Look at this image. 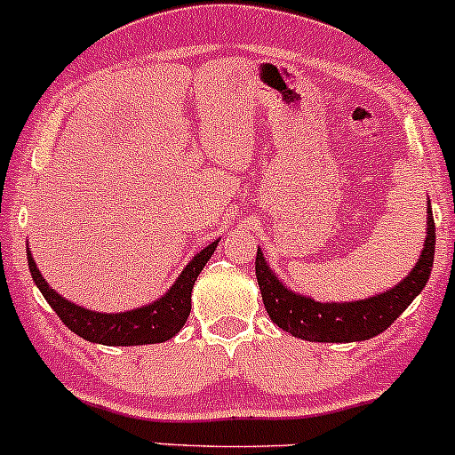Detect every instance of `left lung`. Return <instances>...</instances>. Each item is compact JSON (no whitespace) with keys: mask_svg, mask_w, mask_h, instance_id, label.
Segmentation results:
<instances>
[{"mask_svg":"<svg viewBox=\"0 0 455 455\" xmlns=\"http://www.w3.org/2000/svg\"><path fill=\"white\" fill-rule=\"evenodd\" d=\"M434 250H436V226H434L432 205H427V236L420 259L414 269L390 291L355 302H315L313 298L299 296L284 287L269 269L260 247L256 251V278L267 313L280 329L307 341L348 344L383 332L410 307L411 299L427 284L434 267Z\"/></svg>","mask_w":455,"mask_h":455,"instance_id":"8db88e82","label":"left lung"}]
</instances>
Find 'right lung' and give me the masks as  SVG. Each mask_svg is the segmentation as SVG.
I'll return each mask as SVG.
<instances>
[{"instance_id":"obj_1","label":"right lung","mask_w":455,"mask_h":455,"mask_svg":"<svg viewBox=\"0 0 455 455\" xmlns=\"http://www.w3.org/2000/svg\"><path fill=\"white\" fill-rule=\"evenodd\" d=\"M219 241L210 243L205 250H201L184 271L180 278L175 280L171 289L157 298L156 302L147 304V307L133 308V311L124 313H98L89 311V308L78 307V304L69 302L63 296L54 291L41 271L36 269V262L32 259L30 250H28V267L35 284L44 298L48 299L50 307L54 308L56 315L63 320V324L69 331L81 335L83 339L93 341V344L102 346H142V344H162V341L171 339L177 332L184 329L186 320L190 315V296H193V287L196 275L210 260V256L217 250Z\"/></svg>"}]
</instances>
